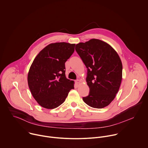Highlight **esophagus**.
I'll use <instances>...</instances> for the list:
<instances>
[{
	"label": "esophagus",
	"instance_id": "esophagus-1",
	"mask_svg": "<svg viewBox=\"0 0 148 148\" xmlns=\"http://www.w3.org/2000/svg\"><path fill=\"white\" fill-rule=\"evenodd\" d=\"M80 83H81V80H79V79L76 80L75 81V83H76V85L77 86H78L80 84Z\"/></svg>",
	"mask_w": 148,
	"mask_h": 148
}]
</instances>
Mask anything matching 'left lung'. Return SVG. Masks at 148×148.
<instances>
[{"label": "left lung", "instance_id": "left-lung-1", "mask_svg": "<svg viewBox=\"0 0 148 148\" xmlns=\"http://www.w3.org/2000/svg\"><path fill=\"white\" fill-rule=\"evenodd\" d=\"M75 50L87 68L89 95L83 101L94 108H103L114 99L122 80V62L107 43L92 39L76 45Z\"/></svg>", "mask_w": 148, "mask_h": 148}]
</instances>
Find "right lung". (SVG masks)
<instances>
[{
  "label": "right lung",
  "mask_w": 148,
  "mask_h": 148,
  "mask_svg": "<svg viewBox=\"0 0 148 148\" xmlns=\"http://www.w3.org/2000/svg\"><path fill=\"white\" fill-rule=\"evenodd\" d=\"M75 46L66 42L51 43L34 59L28 74V84L41 106L57 108L74 88V81L66 77L65 63L73 53Z\"/></svg>",
  "instance_id": "1"
}]
</instances>
